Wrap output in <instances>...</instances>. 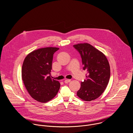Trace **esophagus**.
Masks as SVG:
<instances>
[{
    "label": "esophagus",
    "instance_id": "1",
    "mask_svg": "<svg viewBox=\"0 0 133 133\" xmlns=\"http://www.w3.org/2000/svg\"><path fill=\"white\" fill-rule=\"evenodd\" d=\"M71 81V80L70 79H65L64 80V83H68L69 82H70Z\"/></svg>",
    "mask_w": 133,
    "mask_h": 133
}]
</instances>
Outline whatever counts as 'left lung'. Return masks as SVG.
<instances>
[{
	"mask_svg": "<svg viewBox=\"0 0 133 133\" xmlns=\"http://www.w3.org/2000/svg\"><path fill=\"white\" fill-rule=\"evenodd\" d=\"M73 46L82 59L83 70L87 72L86 79L81 82L77 95L82 100L90 101L101 95L105 90L110 78V66L105 55L88 43Z\"/></svg>",
	"mask_w": 133,
	"mask_h": 133,
	"instance_id": "obj_1",
	"label": "left lung"
}]
</instances>
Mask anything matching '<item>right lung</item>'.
<instances>
[{"label":"right lung","mask_w":133,"mask_h":133,"mask_svg":"<svg viewBox=\"0 0 133 133\" xmlns=\"http://www.w3.org/2000/svg\"><path fill=\"white\" fill-rule=\"evenodd\" d=\"M59 49L41 48L25 58L21 71L22 79L30 96L38 102L45 103L57 95L60 84L51 78L53 55Z\"/></svg>","instance_id":"add662e5"}]
</instances>
